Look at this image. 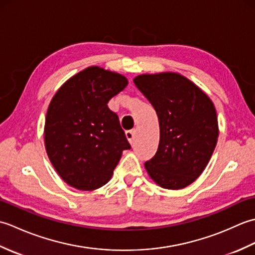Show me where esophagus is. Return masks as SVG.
Segmentation results:
<instances>
[{"instance_id": "esophagus-1", "label": "esophagus", "mask_w": 255, "mask_h": 255, "mask_svg": "<svg viewBox=\"0 0 255 255\" xmlns=\"http://www.w3.org/2000/svg\"><path fill=\"white\" fill-rule=\"evenodd\" d=\"M134 133H136V131H134L133 129H130V130L126 131V137H127V139L129 140V142H130V143H132V141H133Z\"/></svg>"}]
</instances>
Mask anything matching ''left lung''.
I'll return each instance as SVG.
<instances>
[{
  "label": "left lung",
  "mask_w": 255,
  "mask_h": 255,
  "mask_svg": "<svg viewBox=\"0 0 255 255\" xmlns=\"http://www.w3.org/2000/svg\"><path fill=\"white\" fill-rule=\"evenodd\" d=\"M133 82L154 107L160 123L159 148L144 163L145 170L161 187H186L202 174L217 144L213 102L177 73L142 74Z\"/></svg>",
  "instance_id": "obj_1"
}]
</instances>
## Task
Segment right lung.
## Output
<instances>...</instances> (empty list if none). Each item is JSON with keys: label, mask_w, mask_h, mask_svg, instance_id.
Returning <instances> with one entry per match:
<instances>
[{"label": "right lung", "mask_w": 255, "mask_h": 255, "mask_svg": "<svg viewBox=\"0 0 255 255\" xmlns=\"http://www.w3.org/2000/svg\"><path fill=\"white\" fill-rule=\"evenodd\" d=\"M128 84L122 74L89 67L52 97L45 124L47 154L70 186L93 191L111 180L124 150L130 149L107 103Z\"/></svg>", "instance_id": "obj_1"}]
</instances>
